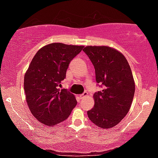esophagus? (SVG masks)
Segmentation results:
<instances>
[{"label":"esophagus","instance_id":"34e87169","mask_svg":"<svg viewBox=\"0 0 158 158\" xmlns=\"http://www.w3.org/2000/svg\"><path fill=\"white\" fill-rule=\"evenodd\" d=\"M87 94H87V92H85L83 94L79 95V98H80V99H81V98H83L84 97H85V96H87Z\"/></svg>","mask_w":158,"mask_h":158}]
</instances>
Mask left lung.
<instances>
[{
  "label": "left lung",
  "mask_w": 158,
  "mask_h": 158,
  "mask_svg": "<svg viewBox=\"0 0 158 158\" xmlns=\"http://www.w3.org/2000/svg\"><path fill=\"white\" fill-rule=\"evenodd\" d=\"M95 68L96 82L103 90L95 93L90 120L102 129L115 127L126 116L133 100L135 85L130 64L120 51L109 46L88 45L83 49Z\"/></svg>",
  "instance_id": "obj_1"
}]
</instances>
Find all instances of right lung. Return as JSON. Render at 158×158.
Returning a JSON list of instances; mask_svg holds the SVG:
<instances>
[{
  "mask_svg": "<svg viewBox=\"0 0 158 158\" xmlns=\"http://www.w3.org/2000/svg\"><path fill=\"white\" fill-rule=\"evenodd\" d=\"M84 46L54 43L42 47L24 76L26 100L32 115L48 127L67 119L77 105L75 96L60 90L68 64Z\"/></svg>",
  "mask_w": 158,
  "mask_h": 158,
  "instance_id": "right-lung-1",
  "label": "right lung"
}]
</instances>
